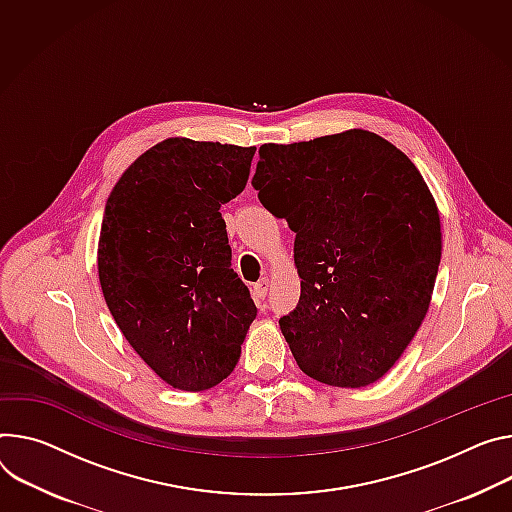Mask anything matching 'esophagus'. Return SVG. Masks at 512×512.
<instances>
[{
	"mask_svg": "<svg viewBox=\"0 0 512 512\" xmlns=\"http://www.w3.org/2000/svg\"><path fill=\"white\" fill-rule=\"evenodd\" d=\"M267 292H269V280H267V277H263V280H259V282L253 286V296H255L257 300H265Z\"/></svg>",
	"mask_w": 512,
	"mask_h": 512,
	"instance_id": "1",
	"label": "esophagus"
}]
</instances>
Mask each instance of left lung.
Instances as JSON below:
<instances>
[{"label": "left lung", "instance_id": "1", "mask_svg": "<svg viewBox=\"0 0 512 512\" xmlns=\"http://www.w3.org/2000/svg\"><path fill=\"white\" fill-rule=\"evenodd\" d=\"M253 188L296 232L298 306L280 329L306 376L378 382L421 327L441 261V220L421 171L386 138L351 128L261 145Z\"/></svg>", "mask_w": 512, "mask_h": 512}]
</instances>
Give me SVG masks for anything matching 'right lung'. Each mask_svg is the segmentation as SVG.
Masks as SVG:
<instances>
[{"instance_id":"right-lung-1","label":"right lung","mask_w":512,"mask_h":512,"mask_svg":"<svg viewBox=\"0 0 512 512\" xmlns=\"http://www.w3.org/2000/svg\"><path fill=\"white\" fill-rule=\"evenodd\" d=\"M255 147L167 138L106 202L98 273L130 347L169 386L200 392L235 369L257 308L230 267L218 212L247 185Z\"/></svg>"}]
</instances>
